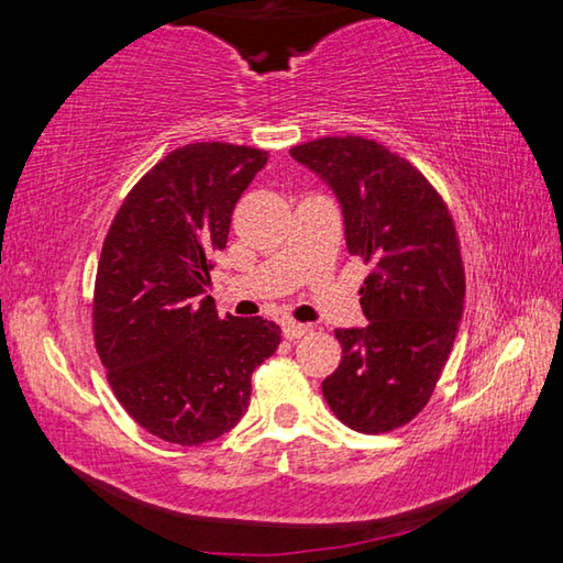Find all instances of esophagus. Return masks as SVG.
Masks as SVG:
<instances>
[{
	"label": "esophagus",
	"instance_id": "34e87169",
	"mask_svg": "<svg viewBox=\"0 0 563 563\" xmlns=\"http://www.w3.org/2000/svg\"><path fill=\"white\" fill-rule=\"evenodd\" d=\"M310 325H300V322H285L283 325V335L288 340H300L302 335H308Z\"/></svg>",
	"mask_w": 563,
	"mask_h": 563
}]
</instances>
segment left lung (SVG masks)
Instances as JSON below:
<instances>
[{"instance_id": "1", "label": "left lung", "mask_w": 563, "mask_h": 563, "mask_svg": "<svg viewBox=\"0 0 563 563\" xmlns=\"http://www.w3.org/2000/svg\"><path fill=\"white\" fill-rule=\"evenodd\" d=\"M290 156L338 196L350 255L369 265L365 328L335 330L342 360L322 395L350 430L379 434L422 412L454 347L464 265L450 208L419 170L362 136H328Z\"/></svg>"}]
</instances>
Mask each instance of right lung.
Masks as SVG:
<instances>
[{"label":"right lung","instance_id":"right-lung-1","mask_svg":"<svg viewBox=\"0 0 563 563\" xmlns=\"http://www.w3.org/2000/svg\"><path fill=\"white\" fill-rule=\"evenodd\" d=\"M261 148L203 141L158 161L123 198L93 285V342L121 407L158 440L196 446L241 422L253 369L280 345L263 318H218L211 255Z\"/></svg>","mask_w":563,"mask_h":563}]
</instances>
